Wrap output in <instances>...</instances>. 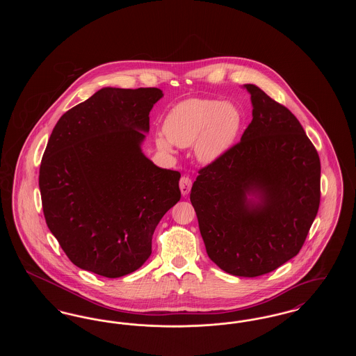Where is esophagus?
Listing matches in <instances>:
<instances>
[{
    "mask_svg": "<svg viewBox=\"0 0 356 356\" xmlns=\"http://www.w3.org/2000/svg\"><path fill=\"white\" fill-rule=\"evenodd\" d=\"M191 186H192V180L188 177V176H183L180 179V191L183 193V196H186L191 191Z\"/></svg>",
    "mask_w": 356,
    "mask_h": 356,
    "instance_id": "esophagus-1",
    "label": "esophagus"
}]
</instances>
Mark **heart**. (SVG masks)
<instances>
[{"label":"heart","mask_w":356,"mask_h":356,"mask_svg":"<svg viewBox=\"0 0 356 356\" xmlns=\"http://www.w3.org/2000/svg\"><path fill=\"white\" fill-rule=\"evenodd\" d=\"M241 128V113L234 104L213 99H188L175 105L164 121L156 145L164 153L175 145L191 147L199 163L212 164L228 152Z\"/></svg>","instance_id":"heart-1"}]
</instances>
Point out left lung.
Here are the masks:
<instances>
[{
	"label": "left lung",
	"instance_id": "1",
	"mask_svg": "<svg viewBox=\"0 0 356 356\" xmlns=\"http://www.w3.org/2000/svg\"><path fill=\"white\" fill-rule=\"evenodd\" d=\"M252 121L191 189L209 259L222 271L256 277L299 254L321 203V160L303 127L259 86Z\"/></svg>",
	"mask_w": 356,
	"mask_h": 356
}]
</instances>
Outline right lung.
I'll return each mask as SVG.
<instances>
[{"mask_svg": "<svg viewBox=\"0 0 356 356\" xmlns=\"http://www.w3.org/2000/svg\"><path fill=\"white\" fill-rule=\"evenodd\" d=\"M157 88H102L64 113L42 156L44 216L69 260L121 277L152 254L159 221L181 197L180 173L141 149Z\"/></svg>", "mask_w": 356, "mask_h": 356, "instance_id": "1", "label": "right lung"}]
</instances>
